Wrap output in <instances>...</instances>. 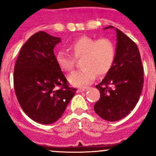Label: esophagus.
Listing matches in <instances>:
<instances>
[{
  "mask_svg": "<svg viewBox=\"0 0 156 156\" xmlns=\"http://www.w3.org/2000/svg\"><path fill=\"white\" fill-rule=\"evenodd\" d=\"M89 88L87 87H81V88H79L78 90H77V92H84L86 91V90H87Z\"/></svg>",
  "mask_w": 156,
  "mask_h": 156,
  "instance_id": "esophagus-1",
  "label": "esophagus"
}]
</instances>
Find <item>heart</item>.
I'll return each mask as SVG.
<instances>
[{"mask_svg":"<svg viewBox=\"0 0 156 156\" xmlns=\"http://www.w3.org/2000/svg\"><path fill=\"white\" fill-rule=\"evenodd\" d=\"M71 55L59 51L55 55V62L62 71L69 73L74 69L75 59L80 61L82 69L69 76L70 83L74 86H86L98 76L106 75L111 70L115 57L113 42L107 38L97 40L83 36L69 45Z\"/></svg>","mask_w":156,"mask_h":156,"instance_id":"1","label":"heart"}]
</instances>
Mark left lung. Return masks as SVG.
I'll return each instance as SVG.
<instances>
[{"instance_id":"8db88e82","label":"left lung","mask_w":156,"mask_h":156,"mask_svg":"<svg viewBox=\"0 0 156 156\" xmlns=\"http://www.w3.org/2000/svg\"><path fill=\"white\" fill-rule=\"evenodd\" d=\"M112 28V26L105 29ZM117 47L111 70L96 86L100 98L94 112L109 122L119 120L137 105L144 84V71L137 44L122 31L115 29Z\"/></svg>"}]
</instances>
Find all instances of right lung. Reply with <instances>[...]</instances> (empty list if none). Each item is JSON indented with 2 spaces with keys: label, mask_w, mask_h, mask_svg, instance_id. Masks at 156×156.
<instances>
[{
  "label": "right lung",
  "mask_w": 156,
  "mask_h": 156,
  "mask_svg": "<svg viewBox=\"0 0 156 156\" xmlns=\"http://www.w3.org/2000/svg\"><path fill=\"white\" fill-rule=\"evenodd\" d=\"M59 37L40 31L22 47L14 70V87L23 111L35 122L51 124L62 115L76 89L58 67L54 48Z\"/></svg>",
  "instance_id": "right-lung-1"
}]
</instances>
